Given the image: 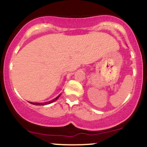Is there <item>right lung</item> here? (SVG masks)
<instances>
[{
    "label": "right lung",
    "mask_w": 147,
    "mask_h": 147,
    "mask_svg": "<svg viewBox=\"0 0 147 147\" xmlns=\"http://www.w3.org/2000/svg\"><path fill=\"white\" fill-rule=\"evenodd\" d=\"M60 94H59L58 96H57V97H55V99H53V100H51V101H49V102H44V103H38V102H30V104H32V105H49V104L52 103V102H55V100H57V99L60 97Z\"/></svg>",
    "instance_id": "obj_1"
}]
</instances>
